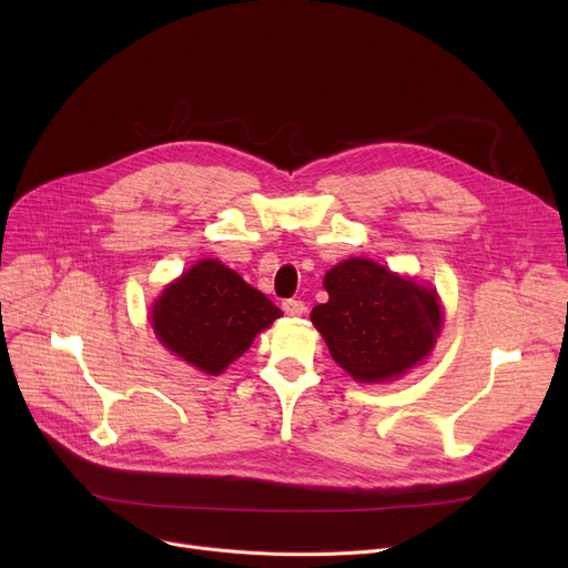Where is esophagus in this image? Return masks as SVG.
<instances>
[{
    "mask_svg": "<svg viewBox=\"0 0 568 568\" xmlns=\"http://www.w3.org/2000/svg\"><path fill=\"white\" fill-rule=\"evenodd\" d=\"M283 311H285V315L296 317V315L306 313V304L302 300H287V302H283Z\"/></svg>",
    "mask_w": 568,
    "mask_h": 568,
    "instance_id": "34e87169",
    "label": "esophagus"
}]
</instances>
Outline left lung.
<instances>
[{
	"mask_svg": "<svg viewBox=\"0 0 568 568\" xmlns=\"http://www.w3.org/2000/svg\"><path fill=\"white\" fill-rule=\"evenodd\" d=\"M329 302L311 313L334 362L359 382H384L433 349L442 311L433 290L349 257L324 276Z\"/></svg>",
	"mask_w": 568,
	"mask_h": 568,
	"instance_id": "obj_1",
	"label": "left lung"
}]
</instances>
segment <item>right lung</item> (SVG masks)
<instances>
[{"label": "right lung", "instance_id": "add662e5", "mask_svg": "<svg viewBox=\"0 0 568 568\" xmlns=\"http://www.w3.org/2000/svg\"><path fill=\"white\" fill-rule=\"evenodd\" d=\"M281 311L216 260H200L154 304L161 343L195 368L219 375Z\"/></svg>", "mask_w": 568, "mask_h": 568}]
</instances>
